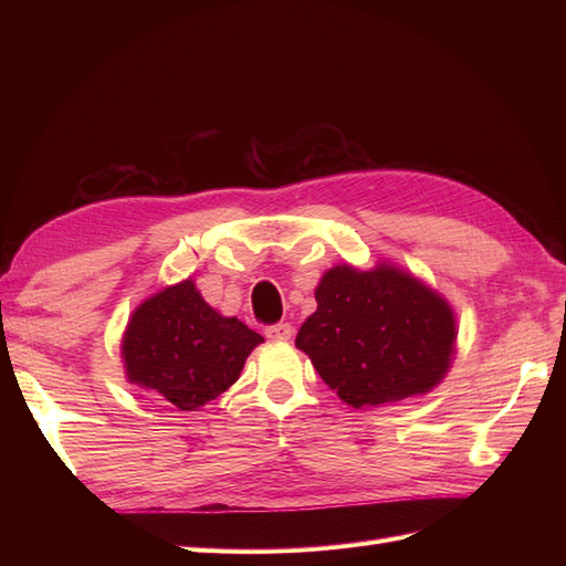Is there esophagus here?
Returning <instances> with one entry per match:
<instances>
[{"label":"esophagus","instance_id":"obj_1","mask_svg":"<svg viewBox=\"0 0 566 566\" xmlns=\"http://www.w3.org/2000/svg\"><path fill=\"white\" fill-rule=\"evenodd\" d=\"M264 335H268L270 340H290L294 335V328L290 323H274V326L264 328Z\"/></svg>","mask_w":566,"mask_h":566}]
</instances>
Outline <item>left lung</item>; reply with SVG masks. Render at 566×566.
<instances>
[{
	"label": "left lung",
	"mask_w": 566,
	"mask_h": 566,
	"mask_svg": "<svg viewBox=\"0 0 566 566\" xmlns=\"http://www.w3.org/2000/svg\"><path fill=\"white\" fill-rule=\"evenodd\" d=\"M316 304L298 328L296 347L353 408L428 394L452 365L450 304L387 262L328 270L316 286Z\"/></svg>",
	"instance_id": "1"
}]
</instances>
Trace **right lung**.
<instances>
[{
    "mask_svg": "<svg viewBox=\"0 0 566 566\" xmlns=\"http://www.w3.org/2000/svg\"><path fill=\"white\" fill-rule=\"evenodd\" d=\"M262 335L213 311L191 280L146 298L130 316L122 355L126 377L179 411H197L240 377Z\"/></svg>",
    "mask_w": 566,
    "mask_h": 566,
    "instance_id": "1",
    "label": "right lung"
}]
</instances>
